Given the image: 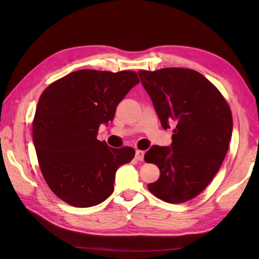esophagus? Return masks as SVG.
Listing matches in <instances>:
<instances>
[{
	"label": "esophagus",
	"mask_w": 259,
	"mask_h": 259,
	"mask_svg": "<svg viewBox=\"0 0 259 259\" xmlns=\"http://www.w3.org/2000/svg\"><path fill=\"white\" fill-rule=\"evenodd\" d=\"M135 158L137 161H144V158H145V151H142V150H136V155Z\"/></svg>",
	"instance_id": "obj_1"
}]
</instances>
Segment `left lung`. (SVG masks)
Wrapping results in <instances>:
<instances>
[{
	"instance_id": "obj_1",
	"label": "left lung",
	"mask_w": 259,
	"mask_h": 259,
	"mask_svg": "<svg viewBox=\"0 0 259 259\" xmlns=\"http://www.w3.org/2000/svg\"><path fill=\"white\" fill-rule=\"evenodd\" d=\"M138 75L163 128L176 125L170 146H152L145 154V161L160 169V178L148 189L174 204L191 200L215 177L228 151L230 108L215 86L194 70H140Z\"/></svg>"
}]
</instances>
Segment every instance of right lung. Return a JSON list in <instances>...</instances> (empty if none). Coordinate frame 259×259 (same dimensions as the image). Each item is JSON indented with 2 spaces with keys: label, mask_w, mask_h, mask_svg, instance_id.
I'll return each instance as SVG.
<instances>
[{
  "label": "right lung",
  "mask_w": 259,
  "mask_h": 259,
  "mask_svg": "<svg viewBox=\"0 0 259 259\" xmlns=\"http://www.w3.org/2000/svg\"><path fill=\"white\" fill-rule=\"evenodd\" d=\"M138 83L133 71L83 69L51 84L38 99L32 124L38 164L51 190L68 204L104 202L114 190L117 168L134 158L133 148H111L97 134Z\"/></svg>",
  "instance_id": "obj_1"
}]
</instances>
